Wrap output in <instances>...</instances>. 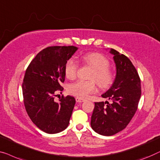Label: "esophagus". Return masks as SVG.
I'll list each match as a JSON object with an SVG mask.
<instances>
[{"label": "esophagus", "mask_w": 160, "mask_h": 160, "mask_svg": "<svg viewBox=\"0 0 160 160\" xmlns=\"http://www.w3.org/2000/svg\"><path fill=\"white\" fill-rule=\"evenodd\" d=\"M75 100H76V102H78V103H81V102H85V99H83V98H80V97H77L75 98Z\"/></svg>", "instance_id": "esophagus-1"}]
</instances>
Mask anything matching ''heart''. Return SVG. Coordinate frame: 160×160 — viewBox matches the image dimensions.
Instances as JSON below:
<instances>
[{
    "label": "heart",
    "instance_id": "obj_1",
    "mask_svg": "<svg viewBox=\"0 0 160 160\" xmlns=\"http://www.w3.org/2000/svg\"><path fill=\"white\" fill-rule=\"evenodd\" d=\"M83 62L93 68L89 81L78 80L69 85L67 91L71 95L85 98L97 91L96 80L100 87L107 88L113 80L112 72L108 68L109 60L99 53H90L82 57ZM78 64L73 58H69L65 63L64 73L68 79H74L77 75Z\"/></svg>",
    "mask_w": 160,
    "mask_h": 160
}]
</instances>
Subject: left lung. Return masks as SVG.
Masks as SVG:
<instances>
[{"label":"left lung","mask_w":160,"mask_h":160,"mask_svg":"<svg viewBox=\"0 0 160 160\" xmlns=\"http://www.w3.org/2000/svg\"><path fill=\"white\" fill-rule=\"evenodd\" d=\"M117 74L112 87L102 96L111 103L95 102L91 125L94 131L109 136L126 128L137 111L141 95V79L136 67L124 54L112 48Z\"/></svg>","instance_id":"left-lung-1"}]
</instances>
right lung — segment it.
<instances>
[{
    "mask_svg": "<svg viewBox=\"0 0 160 160\" xmlns=\"http://www.w3.org/2000/svg\"><path fill=\"white\" fill-rule=\"evenodd\" d=\"M77 49L73 46L47 47L31 61L24 74L22 94L26 112L47 133H57L69 125L75 98L62 96L58 102L54 98L64 89L61 84L65 80V63Z\"/></svg>",
    "mask_w": 160,
    "mask_h": 160,
    "instance_id": "1",
    "label": "right lung"
}]
</instances>
